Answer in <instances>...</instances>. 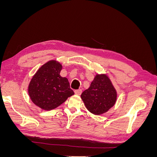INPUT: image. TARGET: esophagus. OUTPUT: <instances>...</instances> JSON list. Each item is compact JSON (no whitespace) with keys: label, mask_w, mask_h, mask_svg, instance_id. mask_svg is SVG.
<instances>
[{"label":"esophagus","mask_w":157,"mask_h":157,"mask_svg":"<svg viewBox=\"0 0 157 157\" xmlns=\"http://www.w3.org/2000/svg\"><path fill=\"white\" fill-rule=\"evenodd\" d=\"M75 94L78 95V96H79V95L81 94L82 93V90L81 89H78V90H75Z\"/></svg>","instance_id":"34e87169"}]
</instances>
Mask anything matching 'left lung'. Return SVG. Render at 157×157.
I'll list each match as a JSON object with an SVG mask.
<instances>
[{
	"mask_svg": "<svg viewBox=\"0 0 157 157\" xmlns=\"http://www.w3.org/2000/svg\"><path fill=\"white\" fill-rule=\"evenodd\" d=\"M84 105L94 115L107 113L116 103L117 92L106 74H96L88 89L80 96Z\"/></svg>",
	"mask_w": 157,
	"mask_h": 157,
	"instance_id": "obj_1",
	"label": "left lung"
}]
</instances>
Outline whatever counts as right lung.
I'll list each match as a JSON object with an SVG mask.
<instances>
[{
    "label": "right lung",
    "mask_w": 157,
    "mask_h": 157,
    "mask_svg": "<svg viewBox=\"0 0 157 157\" xmlns=\"http://www.w3.org/2000/svg\"><path fill=\"white\" fill-rule=\"evenodd\" d=\"M62 65L50 60L37 70L28 85L27 92L32 102L45 111L59 107L74 95L68 79L59 75Z\"/></svg>",
    "instance_id": "obj_1"
}]
</instances>
